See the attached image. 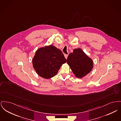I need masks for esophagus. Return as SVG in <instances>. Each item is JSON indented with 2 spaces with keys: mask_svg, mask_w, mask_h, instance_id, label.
I'll use <instances>...</instances> for the list:
<instances>
[{
  "mask_svg": "<svg viewBox=\"0 0 121 121\" xmlns=\"http://www.w3.org/2000/svg\"><path fill=\"white\" fill-rule=\"evenodd\" d=\"M64 57H65V58H66V59H67V57H68V55H67V54H64Z\"/></svg>",
  "mask_w": 121,
  "mask_h": 121,
  "instance_id": "esophagus-1",
  "label": "esophagus"
}]
</instances>
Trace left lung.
I'll return each instance as SVG.
<instances>
[{"label": "left lung", "instance_id": "8db88e82", "mask_svg": "<svg viewBox=\"0 0 121 121\" xmlns=\"http://www.w3.org/2000/svg\"><path fill=\"white\" fill-rule=\"evenodd\" d=\"M67 61L74 76L78 78L86 76L93 68L92 59L79 48L74 49L69 54Z\"/></svg>", "mask_w": 121, "mask_h": 121}]
</instances>
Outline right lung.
Instances as JSON below:
<instances>
[{
    "mask_svg": "<svg viewBox=\"0 0 121 121\" xmlns=\"http://www.w3.org/2000/svg\"><path fill=\"white\" fill-rule=\"evenodd\" d=\"M32 61L36 73L43 78L48 79L57 74L67 60L62 51L51 44L39 48Z\"/></svg>",
    "mask_w": 121,
    "mask_h": 121,
    "instance_id": "1",
    "label": "right lung"
}]
</instances>
